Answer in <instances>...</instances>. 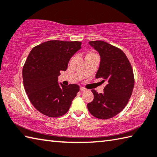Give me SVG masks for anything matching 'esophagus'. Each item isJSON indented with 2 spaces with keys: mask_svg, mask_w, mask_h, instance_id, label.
<instances>
[{
  "mask_svg": "<svg viewBox=\"0 0 157 157\" xmlns=\"http://www.w3.org/2000/svg\"><path fill=\"white\" fill-rule=\"evenodd\" d=\"M79 89H80V90H82V91H85V90H86V88H84V87H80V88H79Z\"/></svg>",
  "mask_w": 157,
  "mask_h": 157,
  "instance_id": "esophagus-1",
  "label": "esophagus"
}]
</instances>
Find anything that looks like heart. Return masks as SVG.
<instances>
[{
	"instance_id": "obj_1",
	"label": "heart",
	"mask_w": 157,
	"mask_h": 157,
	"mask_svg": "<svg viewBox=\"0 0 157 157\" xmlns=\"http://www.w3.org/2000/svg\"><path fill=\"white\" fill-rule=\"evenodd\" d=\"M90 54H95V53H88L87 55H90Z\"/></svg>"
}]
</instances>
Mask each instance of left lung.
Instances as JSON below:
<instances>
[{
	"mask_svg": "<svg viewBox=\"0 0 157 157\" xmlns=\"http://www.w3.org/2000/svg\"><path fill=\"white\" fill-rule=\"evenodd\" d=\"M89 44L98 51L101 61L96 78L106 82L104 93L92 90L94 99L87 104L92 115L100 119L116 116L126 107L132 95L135 78L132 66L122 50L106 42L90 41Z\"/></svg>",
	"mask_w": 157,
	"mask_h": 157,
	"instance_id": "8db88e82",
	"label": "left lung"
}]
</instances>
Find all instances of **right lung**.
Wrapping results in <instances>:
<instances>
[{"instance_id": "1", "label": "right lung", "mask_w": 157, "mask_h": 157, "mask_svg": "<svg viewBox=\"0 0 157 157\" xmlns=\"http://www.w3.org/2000/svg\"><path fill=\"white\" fill-rule=\"evenodd\" d=\"M78 41L50 40L33 47L22 69L25 92L40 113L50 117L66 114L79 90L78 84L59 85L58 77L79 49Z\"/></svg>"}]
</instances>
